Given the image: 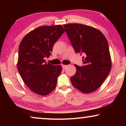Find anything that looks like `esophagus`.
I'll list each match as a JSON object with an SVG mask.
<instances>
[{
  "label": "esophagus",
  "mask_w": 126,
  "mask_h": 126,
  "mask_svg": "<svg viewBox=\"0 0 126 126\" xmlns=\"http://www.w3.org/2000/svg\"><path fill=\"white\" fill-rule=\"evenodd\" d=\"M66 68H67V65H62L63 69H65Z\"/></svg>",
  "instance_id": "34e87169"
}]
</instances>
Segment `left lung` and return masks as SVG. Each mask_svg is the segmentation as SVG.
Listing matches in <instances>:
<instances>
[{
    "instance_id": "8db88e82",
    "label": "left lung",
    "mask_w": 126,
    "mask_h": 126,
    "mask_svg": "<svg viewBox=\"0 0 126 126\" xmlns=\"http://www.w3.org/2000/svg\"><path fill=\"white\" fill-rule=\"evenodd\" d=\"M76 53L84 54L83 63L75 64L77 71L71 81L73 86L84 93L99 88L111 69L112 62L108 43L99 30L81 24L63 25Z\"/></svg>"
}]
</instances>
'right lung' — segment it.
I'll return each instance as SVG.
<instances>
[{
  "instance_id": "obj_1",
  "label": "right lung",
  "mask_w": 126,
  "mask_h": 126,
  "mask_svg": "<svg viewBox=\"0 0 126 126\" xmlns=\"http://www.w3.org/2000/svg\"><path fill=\"white\" fill-rule=\"evenodd\" d=\"M65 32L61 25L42 26L30 32L19 47L17 68L25 84L33 92L46 95L54 90L61 65L47 63L57 40Z\"/></svg>"
}]
</instances>
